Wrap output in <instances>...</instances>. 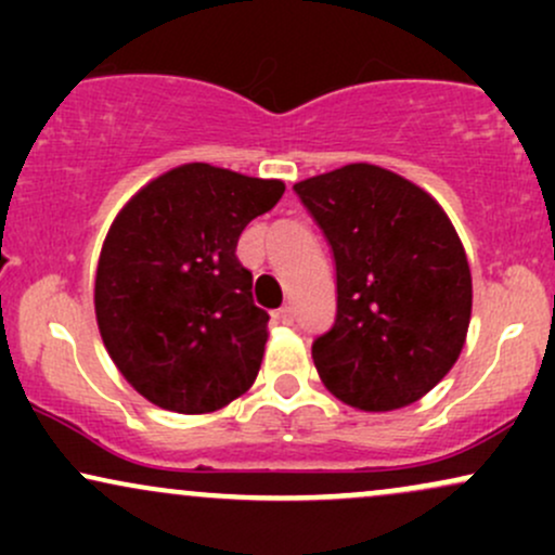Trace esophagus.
Returning a JSON list of instances; mask_svg holds the SVG:
<instances>
[{
	"mask_svg": "<svg viewBox=\"0 0 555 555\" xmlns=\"http://www.w3.org/2000/svg\"><path fill=\"white\" fill-rule=\"evenodd\" d=\"M276 318L284 323V326H292V323H295V310H292V308L276 310Z\"/></svg>",
	"mask_w": 555,
	"mask_h": 555,
	"instance_id": "1",
	"label": "esophagus"
}]
</instances>
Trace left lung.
<instances>
[{
	"label": "left lung",
	"mask_w": 555,
	"mask_h": 555,
	"mask_svg": "<svg viewBox=\"0 0 555 555\" xmlns=\"http://www.w3.org/2000/svg\"><path fill=\"white\" fill-rule=\"evenodd\" d=\"M336 263V321L313 341L323 386L388 412L423 399L460 358L473 276L460 234L423 188L373 164L295 184Z\"/></svg>",
	"instance_id": "1"
}]
</instances>
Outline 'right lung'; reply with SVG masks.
Wrapping results in <instances>:
<instances>
[{
	"mask_svg": "<svg viewBox=\"0 0 555 555\" xmlns=\"http://www.w3.org/2000/svg\"><path fill=\"white\" fill-rule=\"evenodd\" d=\"M282 195V180L182 164L117 214L95 271V321L140 397L203 415L253 386L269 313L253 302V273L234 250Z\"/></svg>",
	"mask_w": 555,
	"mask_h": 555,
	"instance_id": "add662e5",
	"label": "right lung"
}]
</instances>
